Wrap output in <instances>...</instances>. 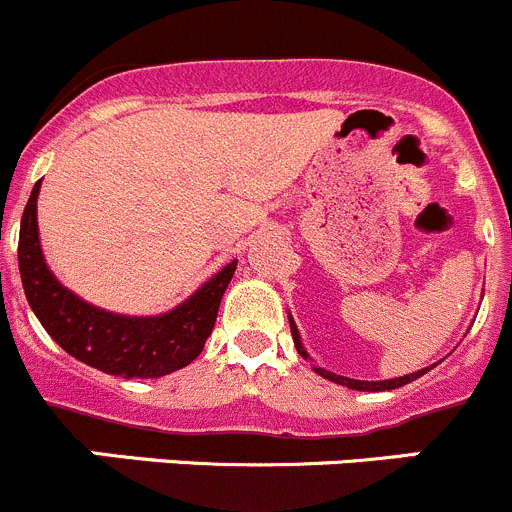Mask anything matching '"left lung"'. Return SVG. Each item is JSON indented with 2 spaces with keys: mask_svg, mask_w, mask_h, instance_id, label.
<instances>
[{
  "mask_svg": "<svg viewBox=\"0 0 512 512\" xmlns=\"http://www.w3.org/2000/svg\"><path fill=\"white\" fill-rule=\"evenodd\" d=\"M288 323H291V336H293V343H296V351L301 353L303 358H311V356H308V353H306V348H303V343H301V333H298L296 323H293V318H291V316H288ZM430 368H433V366H426V368H421V371L408 373V376H401V378H391V381H356V378L336 376V373L326 371V368H318V366H313V371H316L318 376L328 378V381L338 383V386L351 388V391H393V388H401V386H406V383L416 381V378L426 376V373L430 371Z\"/></svg>",
  "mask_w": 512,
  "mask_h": 512,
  "instance_id": "8db88e82",
  "label": "left lung"
}]
</instances>
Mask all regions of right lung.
Masks as SVG:
<instances>
[{
  "mask_svg": "<svg viewBox=\"0 0 512 512\" xmlns=\"http://www.w3.org/2000/svg\"><path fill=\"white\" fill-rule=\"evenodd\" d=\"M37 181L19 226L24 296L44 331L77 361L121 378H161L189 366L211 336L236 261L196 288L184 303L156 316L104 311L59 283L47 266L37 226Z\"/></svg>",
  "mask_w": 512,
  "mask_h": 512,
  "instance_id": "right-lung-1",
  "label": "right lung"
}]
</instances>
